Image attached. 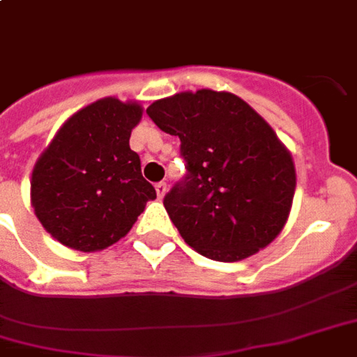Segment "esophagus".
Instances as JSON below:
<instances>
[{
	"label": "esophagus",
	"mask_w": 357,
	"mask_h": 357,
	"mask_svg": "<svg viewBox=\"0 0 357 357\" xmlns=\"http://www.w3.org/2000/svg\"><path fill=\"white\" fill-rule=\"evenodd\" d=\"M155 189H157L158 199H162V197L166 195V183H165V181H158L157 185H155Z\"/></svg>",
	"instance_id": "34e87169"
}]
</instances>
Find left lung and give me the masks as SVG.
I'll return each instance as SVG.
<instances>
[{"instance_id": "8db88e82", "label": "left lung", "mask_w": 357, "mask_h": 357, "mask_svg": "<svg viewBox=\"0 0 357 357\" xmlns=\"http://www.w3.org/2000/svg\"><path fill=\"white\" fill-rule=\"evenodd\" d=\"M147 115L181 142L187 174L162 202L187 244L231 263L278 236L291 208L295 166L244 100L202 89L157 100Z\"/></svg>"}]
</instances>
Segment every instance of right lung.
<instances>
[{"label":"right lung","mask_w":357,"mask_h":357,"mask_svg":"<svg viewBox=\"0 0 357 357\" xmlns=\"http://www.w3.org/2000/svg\"><path fill=\"white\" fill-rule=\"evenodd\" d=\"M138 104L104 98L68 119L31 174V206L68 248L96 252L125 236L157 199L130 149Z\"/></svg>","instance_id":"obj_1"}]
</instances>
